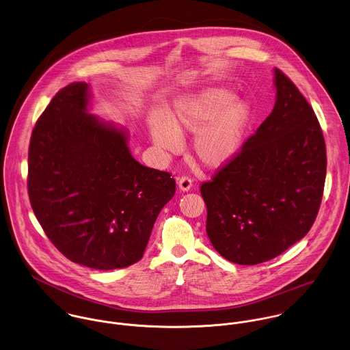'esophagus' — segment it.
<instances>
[{
  "label": "esophagus",
  "mask_w": 350,
  "mask_h": 350,
  "mask_svg": "<svg viewBox=\"0 0 350 350\" xmlns=\"http://www.w3.org/2000/svg\"><path fill=\"white\" fill-rule=\"evenodd\" d=\"M192 184H193V181L189 176H181L178 178V187L181 191H189L192 188Z\"/></svg>",
  "instance_id": "esophagus-1"
}]
</instances>
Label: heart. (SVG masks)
I'll use <instances>...</instances> for the list:
<instances>
[{
    "instance_id": "1",
    "label": "heart",
    "mask_w": 350,
    "mask_h": 350,
    "mask_svg": "<svg viewBox=\"0 0 350 350\" xmlns=\"http://www.w3.org/2000/svg\"><path fill=\"white\" fill-rule=\"evenodd\" d=\"M234 94L223 88H210L181 101L170 119L154 116L150 133L154 143L167 152L183 146L181 134L198 133L193 150L199 161L216 167L239 151L250 119V108L243 101H232Z\"/></svg>"
}]
</instances>
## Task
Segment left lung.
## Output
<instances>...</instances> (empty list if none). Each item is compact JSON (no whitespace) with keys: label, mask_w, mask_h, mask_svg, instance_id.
Returning a JSON list of instances; mask_svg holds the SVG:
<instances>
[{"label":"left lung","mask_w":350,"mask_h":350,"mask_svg":"<svg viewBox=\"0 0 350 350\" xmlns=\"http://www.w3.org/2000/svg\"><path fill=\"white\" fill-rule=\"evenodd\" d=\"M272 113L200 192L215 250L239 265L280 256L314 224L326 178V144L314 109L275 69Z\"/></svg>","instance_id":"8db88e82"}]
</instances>
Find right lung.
Masks as SVG:
<instances>
[{"instance_id": "add662e5", "label": "right lung", "mask_w": 350, "mask_h": 350, "mask_svg": "<svg viewBox=\"0 0 350 350\" xmlns=\"http://www.w3.org/2000/svg\"><path fill=\"white\" fill-rule=\"evenodd\" d=\"M88 83L72 82L38 119L28 150V196L66 258L111 271L143 257L176 181L135 161L126 131L88 113Z\"/></svg>"}]
</instances>
